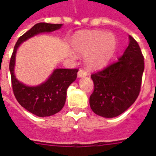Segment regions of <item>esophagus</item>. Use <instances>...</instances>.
<instances>
[{
    "label": "esophagus",
    "mask_w": 156,
    "mask_h": 156,
    "mask_svg": "<svg viewBox=\"0 0 156 156\" xmlns=\"http://www.w3.org/2000/svg\"><path fill=\"white\" fill-rule=\"evenodd\" d=\"M87 73L85 71V70H83V69H79V71L78 73V76L79 78H81V77H85V76H87Z\"/></svg>",
    "instance_id": "1"
}]
</instances>
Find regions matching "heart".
I'll return each mask as SVG.
<instances>
[{
	"mask_svg": "<svg viewBox=\"0 0 156 156\" xmlns=\"http://www.w3.org/2000/svg\"><path fill=\"white\" fill-rule=\"evenodd\" d=\"M73 46L78 53L86 55V63L98 68L105 65L113 56L116 49V40L113 34L102 31L83 32L76 34Z\"/></svg>",
	"mask_w": 156,
	"mask_h": 156,
	"instance_id": "b5f03b06",
	"label": "heart"
}]
</instances>
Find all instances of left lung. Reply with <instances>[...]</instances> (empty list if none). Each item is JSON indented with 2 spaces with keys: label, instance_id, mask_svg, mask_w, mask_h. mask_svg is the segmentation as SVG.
Segmentation results:
<instances>
[{
  "label": "left lung",
  "instance_id": "obj_1",
  "mask_svg": "<svg viewBox=\"0 0 156 156\" xmlns=\"http://www.w3.org/2000/svg\"><path fill=\"white\" fill-rule=\"evenodd\" d=\"M130 43L116 62L91 75L94 90L89 103L93 112L112 118L123 113L139 96L145 69L138 43L129 35Z\"/></svg>",
  "mask_w": 156,
  "mask_h": 156
}]
</instances>
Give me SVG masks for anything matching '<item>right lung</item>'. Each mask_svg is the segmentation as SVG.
I'll return each instance as SVG.
<instances>
[{
    "label": "right lung",
    "instance_id": "right-lung-1",
    "mask_svg": "<svg viewBox=\"0 0 156 156\" xmlns=\"http://www.w3.org/2000/svg\"><path fill=\"white\" fill-rule=\"evenodd\" d=\"M62 25L44 22L34 25L18 39L10 58V72L14 95L25 109L37 116H49L61 111L66 101L67 89L77 78L78 69H55L45 83L36 87H28L18 81L14 74L16 53L20 44L30 37L44 32L56 30Z\"/></svg>",
    "mask_w": 156,
    "mask_h": 156
}]
</instances>
